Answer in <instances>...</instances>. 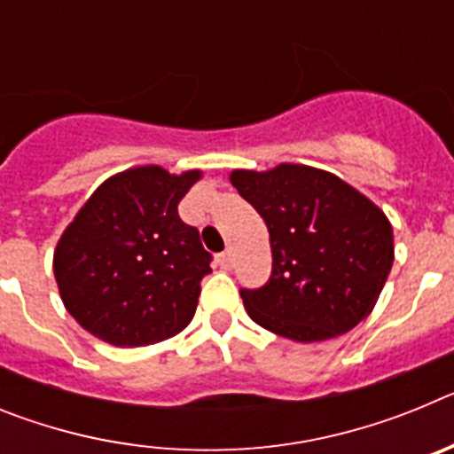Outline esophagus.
Segmentation results:
<instances>
[{"label": "esophagus", "instance_id": "obj_1", "mask_svg": "<svg viewBox=\"0 0 454 454\" xmlns=\"http://www.w3.org/2000/svg\"><path fill=\"white\" fill-rule=\"evenodd\" d=\"M218 263L223 270H231V266H234V252L224 250L223 254H218Z\"/></svg>", "mask_w": 454, "mask_h": 454}]
</instances>
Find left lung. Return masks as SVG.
<instances>
[{
	"label": "left lung",
	"mask_w": 454,
	"mask_h": 454,
	"mask_svg": "<svg viewBox=\"0 0 454 454\" xmlns=\"http://www.w3.org/2000/svg\"><path fill=\"white\" fill-rule=\"evenodd\" d=\"M230 179L270 231L268 282L240 288L250 318L300 343L362 323L393 266L387 215L350 184L309 166L234 170Z\"/></svg>",
	"instance_id": "8db88e82"
}]
</instances>
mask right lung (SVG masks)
Instances as JSON below:
<instances>
[{"label":"right lung","mask_w":454,"mask_h":454,"mask_svg":"<svg viewBox=\"0 0 454 454\" xmlns=\"http://www.w3.org/2000/svg\"><path fill=\"white\" fill-rule=\"evenodd\" d=\"M200 170L159 166L106 179L63 231L54 275L70 316L118 348L159 343L195 316L211 254L177 204Z\"/></svg>","instance_id":"right-lung-1"}]
</instances>
